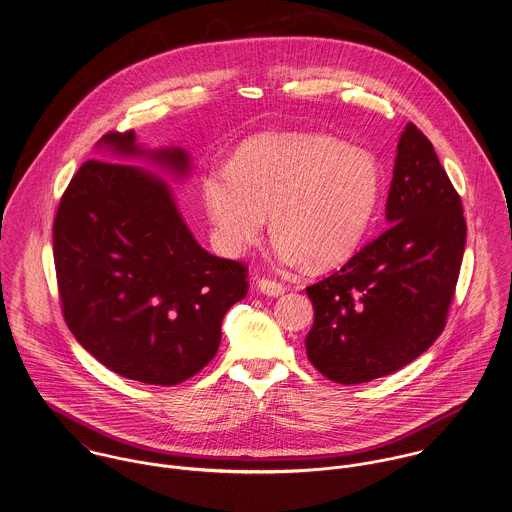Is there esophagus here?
<instances>
[{"label": "esophagus", "instance_id": "1", "mask_svg": "<svg viewBox=\"0 0 512 512\" xmlns=\"http://www.w3.org/2000/svg\"><path fill=\"white\" fill-rule=\"evenodd\" d=\"M256 285H258L260 293L270 295V297H278V295H283V293H285V285H283V283H279L276 279H258V283H256Z\"/></svg>", "mask_w": 512, "mask_h": 512}]
</instances>
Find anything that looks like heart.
I'll return each instance as SVG.
<instances>
[{
	"label": "heart",
	"mask_w": 512,
	"mask_h": 512,
	"mask_svg": "<svg viewBox=\"0 0 512 512\" xmlns=\"http://www.w3.org/2000/svg\"><path fill=\"white\" fill-rule=\"evenodd\" d=\"M217 242L229 254L252 246L270 215L279 262L325 270L362 244L379 197L372 154L325 135H264L246 142L233 170L205 180Z\"/></svg>",
	"instance_id": "obj_1"
}]
</instances>
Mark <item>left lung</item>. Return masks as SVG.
I'll list each match as a JSON object with an SVG mask.
<instances>
[{
	"label": "left lung",
	"mask_w": 512,
	"mask_h": 512,
	"mask_svg": "<svg viewBox=\"0 0 512 512\" xmlns=\"http://www.w3.org/2000/svg\"><path fill=\"white\" fill-rule=\"evenodd\" d=\"M387 231L309 285L311 364L342 385L405 368L446 326L464 258L462 199L432 142L409 123L397 144Z\"/></svg>",
	"instance_id": "1"
}]
</instances>
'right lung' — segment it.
<instances>
[{
  "instance_id": "add662e5",
  "label": "right lung",
  "mask_w": 512,
  "mask_h": 512,
  "mask_svg": "<svg viewBox=\"0 0 512 512\" xmlns=\"http://www.w3.org/2000/svg\"><path fill=\"white\" fill-rule=\"evenodd\" d=\"M97 148L148 158L178 180L191 170L184 148L144 150L135 131L107 133ZM52 233L64 321L97 362L168 387L213 360L223 317L248 293L246 266L199 246L162 178L88 160Z\"/></svg>"
}]
</instances>
